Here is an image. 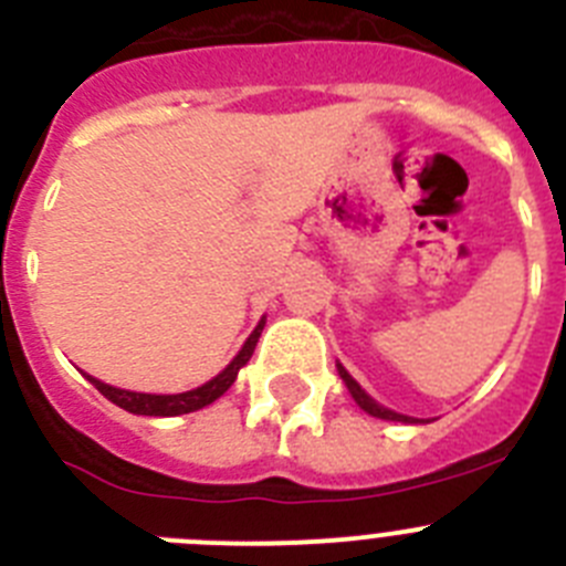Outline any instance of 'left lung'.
Masks as SVG:
<instances>
[{
	"instance_id": "obj_1",
	"label": "left lung",
	"mask_w": 566,
	"mask_h": 566,
	"mask_svg": "<svg viewBox=\"0 0 566 566\" xmlns=\"http://www.w3.org/2000/svg\"><path fill=\"white\" fill-rule=\"evenodd\" d=\"M337 371H339V377H343L348 394L354 397V402H357L365 413H371V417H377V419H394V422H413L411 417H402V413H394V411H388V408H379V405L374 402V399L368 397V394H365L357 382H354L352 374L345 371L343 365H337Z\"/></svg>"
}]
</instances>
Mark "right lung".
<instances>
[{
    "label": "right lung",
    "mask_w": 566,
    "mask_h": 566,
    "mask_svg": "<svg viewBox=\"0 0 566 566\" xmlns=\"http://www.w3.org/2000/svg\"><path fill=\"white\" fill-rule=\"evenodd\" d=\"M260 332H263V319H260L258 328L249 334V339L243 343V348L238 352V357H234L232 363H229L227 368L218 374V377L209 379V382L201 385V388H195V391L135 394V391H122V388H113V385H107V382H98V379H93V377H90V382L96 385L98 391H102L109 402H115L118 408H124V411H129V413H142V417H178V413H192V411H198V408H203V405L214 402V399L223 397V394L229 391V385L234 382V377H238L240 368H243V365L249 363V357L254 354V345H258Z\"/></svg>",
    "instance_id": "obj_1"
}]
</instances>
